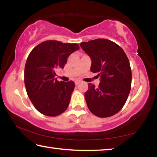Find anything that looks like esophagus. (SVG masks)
Instances as JSON below:
<instances>
[{
  "label": "esophagus",
  "mask_w": 157,
  "mask_h": 157,
  "mask_svg": "<svg viewBox=\"0 0 157 157\" xmlns=\"http://www.w3.org/2000/svg\"><path fill=\"white\" fill-rule=\"evenodd\" d=\"M79 83H80V81H79V80H75V84L76 85H78Z\"/></svg>",
  "instance_id": "obj_1"
}]
</instances>
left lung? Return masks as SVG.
<instances>
[{"label": "left lung", "mask_w": 157, "mask_h": 157, "mask_svg": "<svg viewBox=\"0 0 157 157\" xmlns=\"http://www.w3.org/2000/svg\"><path fill=\"white\" fill-rule=\"evenodd\" d=\"M80 46L91 58V72L100 77L98 87L89 84L84 94L87 107L100 118L115 115L125 104L131 90L132 70L125 52L105 39L82 42Z\"/></svg>", "instance_id": "1"}]
</instances>
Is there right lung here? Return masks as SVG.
I'll return each mask as SVG.
<instances>
[{
    "label": "right lung",
    "instance_id": "right-lung-1",
    "mask_svg": "<svg viewBox=\"0 0 157 157\" xmlns=\"http://www.w3.org/2000/svg\"><path fill=\"white\" fill-rule=\"evenodd\" d=\"M79 48L77 44L48 40L37 45L28 55L25 86L32 103L41 113L57 116L68 108L75 83L59 82L55 78V71L63 68L68 57Z\"/></svg>",
    "mask_w": 157,
    "mask_h": 157
}]
</instances>
